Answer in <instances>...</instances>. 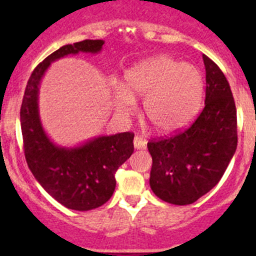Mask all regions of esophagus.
<instances>
[{"mask_svg": "<svg viewBox=\"0 0 256 256\" xmlns=\"http://www.w3.org/2000/svg\"><path fill=\"white\" fill-rule=\"evenodd\" d=\"M146 144L147 141L144 140V138H141V136H135V138H134V146H135V148L142 150L146 147Z\"/></svg>", "mask_w": 256, "mask_h": 256, "instance_id": "esophagus-1", "label": "esophagus"}]
</instances>
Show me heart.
<instances>
[{"mask_svg": "<svg viewBox=\"0 0 256 256\" xmlns=\"http://www.w3.org/2000/svg\"><path fill=\"white\" fill-rule=\"evenodd\" d=\"M203 89V76L196 66L160 56L126 72L125 86L114 90V106L126 115L132 110L134 98H144L142 112L150 125L157 132L172 134L193 120Z\"/></svg>", "mask_w": 256, "mask_h": 256, "instance_id": "1", "label": "heart"}]
</instances>
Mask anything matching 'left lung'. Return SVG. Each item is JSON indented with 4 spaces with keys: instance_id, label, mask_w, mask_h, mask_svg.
<instances>
[{
    "instance_id": "1",
    "label": "left lung",
    "mask_w": 256,
    "mask_h": 256,
    "mask_svg": "<svg viewBox=\"0 0 256 256\" xmlns=\"http://www.w3.org/2000/svg\"><path fill=\"white\" fill-rule=\"evenodd\" d=\"M206 100L184 131L147 144L152 156L150 186L171 204H192L220 180L238 144L236 109L230 86L218 66L203 54Z\"/></svg>"
}]
</instances>
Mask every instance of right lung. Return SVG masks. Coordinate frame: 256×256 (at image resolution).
<instances>
[{"label":"right lung","mask_w":256,"mask_h":256,"mask_svg":"<svg viewBox=\"0 0 256 256\" xmlns=\"http://www.w3.org/2000/svg\"><path fill=\"white\" fill-rule=\"evenodd\" d=\"M102 44V40H85L53 52L30 74L20 106L23 147L30 172L54 200L74 210L95 209L112 198L116 171L134 152V134L99 136L73 148L56 146L40 124L38 92L52 62L79 52L99 53Z\"/></svg>","instance_id":"obj_1"}]
</instances>
